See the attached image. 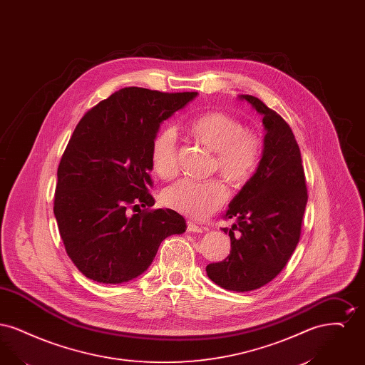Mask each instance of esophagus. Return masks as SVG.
Segmentation results:
<instances>
[{"instance_id":"34e87169","label":"esophagus","mask_w":365,"mask_h":365,"mask_svg":"<svg viewBox=\"0 0 365 365\" xmlns=\"http://www.w3.org/2000/svg\"><path fill=\"white\" fill-rule=\"evenodd\" d=\"M187 230L191 231V232H202L205 228L202 226L195 225V223H194V222H191V220H187Z\"/></svg>"}]
</instances>
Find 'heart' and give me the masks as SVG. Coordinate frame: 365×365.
<instances>
[{"label":"heart","mask_w":365,"mask_h":365,"mask_svg":"<svg viewBox=\"0 0 365 365\" xmlns=\"http://www.w3.org/2000/svg\"><path fill=\"white\" fill-rule=\"evenodd\" d=\"M191 137L213 152L212 171H217L234 187L247 185L257 174L262 158V139L246 131L238 119L225 112H207L189 125ZM150 163L161 179L178 174V145L173 128L161 130L150 145ZM228 190L220 179H182L163 191L165 207L202 219L226 202Z\"/></svg>","instance_id":"obj_1"}]
</instances>
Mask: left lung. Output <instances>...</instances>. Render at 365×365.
Wrapping results in <instances>:
<instances>
[{
	"instance_id": "8db88e82",
	"label": "left lung",
	"mask_w": 365,
	"mask_h": 365,
	"mask_svg": "<svg viewBox=\"0 0 365 365\" xmlns=\"http://www.w3.org/2000/svg\"><path fill=\"white\" fill-rule=\"evenodd\" d=\"M241 98L262 115L264 152L253 179L231 201L225 219H237L228 232L227 259L207 265L212 282L232 292L267 284L284 268L301 237L308 201L301 152L290 125L257 97Z\"/></svg>"
}]
</instances>
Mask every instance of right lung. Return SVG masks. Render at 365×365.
<instances>
[{"instance_id": "add662e5", "label": "right lung", "mask_w": 365, "mask_h": 365, "mask_svg": "<svg viewBox=\"0 0 365 365\" xmlns=\"http://www.w3.org/2000/svg\"><path fill=\"white\" fill-rule=\"evenodd\" d=\"M195 91L124 87L88 109L57 168L53 212L76 268L98 283H123L148 269L160 243L186 231L173 209H150V145L160 123ZM148 206L133 215L130 210Z\"/></svg>"}]
</instances>
